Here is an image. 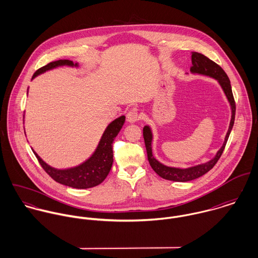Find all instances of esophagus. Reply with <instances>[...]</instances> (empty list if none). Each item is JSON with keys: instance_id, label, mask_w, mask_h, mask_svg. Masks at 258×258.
<instances>
[{"instance_id": "1", "label": "esophagus", "mask_w": 258, "mask_h": 258, "mask_svg": "<svg viewBox=\"0 0 258 258\" xmlns=\"http://www.w3.org/2000/svg\"><path fill=\"white\" fill-rule=\"evenodd\" d=\"M139 119H140V115H139L138 111L134 109V110H130L127 113V121H128V122H130V123H135V122H137Z\"/></svg>"}]
</instances>
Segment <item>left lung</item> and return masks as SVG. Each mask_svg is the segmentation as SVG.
<instances>
[{
    "label": "left lung",
    "mask_w": 258,
    "mask_h": 258,
    "mask_svg": "<svg viewBox=\"0 0 258 258\" xmlns=\"http://www.w3.org/2000/svg\"><path fill=\"white\" fill-rule=\"evenodd\" d=\"M191 68L190 73L192 74H203L210 77H213L219 81L221 84V88L230 104L231 107V119L228 127V131L226 133V136L224 138V142L222 144L221 149L218 151L216 157L209 161L208 163L201 164L195 167L186 168V169H180V168H173L168 167L163 164H161L159 161H157L153 157L152 153V131L149 126H145L143 128V136L145 141V146L147 150L148 161L152 167V169L163 179L174 181V182H188L195 179H198L208 173L210 170L214 168V166L217 164V162L220 160L221 154L225 148L227 139L229 137L230 131L233 127L234 123V117H235V102L232 95L231 85L228 76L224 73V71L221 69L219 64H217L215 61L211 60L206 55L199 53V52H192L191 53Z\"/></svg>",
    "instance_id": "1"
}]
</instances>
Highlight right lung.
Segmentation results:
<instances>
[{"mask_svg": "<svg viewBox=\"0 0 258 258\" xmlns=\"http://www.w3.org/2000/svg\"><path fill=\"white\" fill-rule=\"evenodd\" d=\"M62 66L77 67L78 64L74 63L72 60L69 59H59L56 61H52L37 70L32 78L34 79L38 74H43L46 71ZM124 122L125 116H120L119 118L112 121L105 129L93 155L77 167L67 170H57L44 163L35 151L34 154L36 155L37 161L39 162L42 169L55 182L59 184L69 185L74 188H88L98 185L105 180L110 172L113 164L112 144L115 137L121 130Z\"/></svg>", "mask_w": 258, "mask_h": 258, "instance_id": "obj_1", "label": "right lung"}]
</instances>
